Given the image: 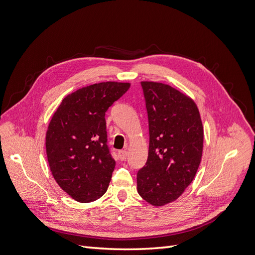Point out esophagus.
Segmentation results:
<instances>
[{
	"mask_svg": "<svg viewBox=\"0 0 255 255\" xmlns=\"http://www.w3.org/2000/svg\"><path fill=\"white\" fill-rule=\"evenodd\" d=\"M118 155L121 160H125L128 157V152L126 150H121L118 152Z\"/></svg>",
	"mask_w": 255,
	"mask_h": 255,
	"instance_id": "obj_1",
	"label": "esophagus"
}]
</instances>
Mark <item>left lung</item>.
<instances>
[{
  "mask_svg": "<svg viewBox=\"0 0 255 255\" xmlns=\"http://www.w3.org/2000/svg\"><path fill=\"white\" fill-rule=\"evenodd\" d=\"M149 119V155L137 173V191L153 206L179 198L195 179L203 152L196 102L170 85L141 82Z\"/></svg>",
  "mask_w": 255,
  "mask_h": 255,
  "instance_id": "left-lung-1",
  "label": "left lung"
}]
</instances>
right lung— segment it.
<instances>
[{"label":"right lung","instance_id":"1","mask_svg":"<svg viewBox=\"0 0 255 255\" xmlns=\"http://www.w3.org/2000/svg\"><path fill=\"white\" fill-rule=\"evenodd\" d=\"M129 83L102 82L66 96L45 134L54 180L75 201L88 203L109 188L116 161L106 144L105 113L126 94Z\"/></svg>","mask_w":255,"mask_h":255}]
</instances>
